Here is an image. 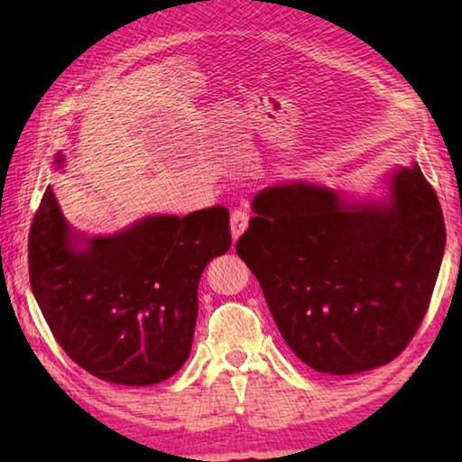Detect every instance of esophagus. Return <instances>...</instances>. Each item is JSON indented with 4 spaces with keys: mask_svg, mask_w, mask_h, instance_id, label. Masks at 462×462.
<instances>
[{
    "mask_svg": "<svg viewBox=\"0 0 462 462\" xmlns=\"http://www.w3.org/2000/svg\"><path fill=\"white\" fill-rule=\"evenodd\" d=\"M248 220H250V216H248V210H244V208H236V210H232V216H230V228H232V236H234V240H238L244 232H246V228H248Z\"/></svg>",
    "mask_w": 462,
    "mask_h": 462,
    "instance_id": "34e87169",
    "label": "esophagus"
}]
</instances>
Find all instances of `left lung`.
Here are the masks:
<instances>
[{
  "instance_id": "obj_1",
  "label": "left lung",
  "mask_w": 462,
  "mask_h": 462,
  "mask_svg": "<svg viewBox=\"0 0 462 462\" xmlns=\"http://www.w3.org/2000/svg\"><path fill=\"white\" fill-rule=\"evenodd\" d=\"M385 194L291 180L252 202L238 256L258 278L283 341L308 367L351 375L385 365L423 321L445 254V220L419 164Z\"/></svg>"
}]
</instances>
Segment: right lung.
Listing matches in <instances>:
<instances>
[{
  "label": "right lung",
  "instance_id": "right-lung-1",
  "mask_svg": "<svg viewBox=\"0 0 462 462\" xmlns=\"http://www.w3.org/2000/svg\"><path fill=\"white\" fill-rule=\"evenodd\" d=\"M65 169V154L55 156ZM224 206L149 214L103 236L71 226L47 186L29 232V280L59 346L91 375L146 387L190 356L204 268L230 250Z\"/></svg>",
  "mask_w": 462,
  "mask_h": 462
}]
</instances>
